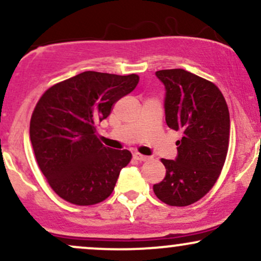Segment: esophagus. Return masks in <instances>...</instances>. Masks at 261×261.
<instances>
[{"label":"esophagus","instance_id":"obj_1","mask_svg":"<svg viewBox=\"0 0 261 261\" xmlns=\"http://www.w3.org/2000/svg\"><path fill=\"white\" fill-rule=\"evenodd\" d=\"M134 160L135 161H139V162H145V161H148V157L147 155H143L141 153H134Z\"/></svg>","mask_w":261,"mask_h":261}]
</instances>
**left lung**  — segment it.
<instances>
[{
    "instance_id": "obj_1",
    "label": "left lung",
    "mask_w": 261,
    "mask_h": 261,
    "mask_svg": "<svg viewBox=\"0 0 261 261\" xmlns=\"http://www.w3.org/2000/svg\"><path fill=\"white\" fill-rule=\"evenodd\" d=\"M166 87V121L180 131L178 157L164 160L166 176L153 185L155 196L169 206L199 201L217 181L229 146V112L215 83L182 68L161 70Z\"/></svg>"
}]
</instances>
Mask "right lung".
<instances>
[{"mask_svg":"<svg viewBox=\"0 0 261 261\" xmlns=\"http://www.w3.org/2000/svg\"><path fill=\"white\" fill-rule=\"evenodd\" d=\"M139 81L135 73L86 71L51 86L38 100L29 127L32 146L41 173L61 199L89 206L113 193L133 154L106 147L95 125Z\"/></svg>","mask_w":261,"mask_h":261,"instance_id":"obj_1","label":"right lung"}]
</instances>
